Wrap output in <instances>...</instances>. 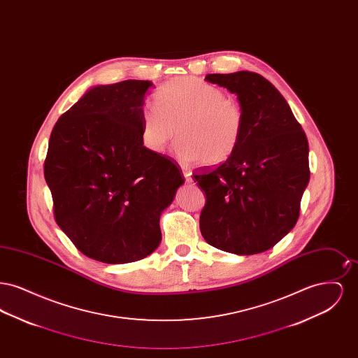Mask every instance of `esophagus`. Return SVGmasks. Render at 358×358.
Returning <instances> with one entry per match:
<instances>
[{
  "instance_id": "obj_1",
  "label": "esophagus",
  "mask_w": 358,
  "mask_h": 358,
  "mask_svg": "<svg viewBox=\"0 0 358 358\" xmlns=\"http://www.w3.org/2000/svg\"><path fill=\"white\" fill-rule=\"evenodd\" d=\"M182 174H184V177H185L187 182H189V184H192V182H193V178H192V176H190V171H187V169H184V171H182Z\"/></svg>"
}]
</instances>
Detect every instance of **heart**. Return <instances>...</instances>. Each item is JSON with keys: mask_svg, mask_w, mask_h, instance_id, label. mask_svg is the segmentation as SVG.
I'll return each mask as SVG.
<instances>
[{"mask_svg": "<svg viewBox=\"0 0 358 358\" xmlns=\"http://www.w3.org/2000/svg\"><path fill=\"white\" fill-rule=\"evenodd\" d=\"M155 107L142 111V141L161 153L180 133L176 155L185 164L227 162L241 142L244 114L216 85L193 76L176 78L154 94Z\"/></svg>", "mask_w": 358, "mask_h": 358, "instance_id": "1", "label": "heart"}]
</instances>
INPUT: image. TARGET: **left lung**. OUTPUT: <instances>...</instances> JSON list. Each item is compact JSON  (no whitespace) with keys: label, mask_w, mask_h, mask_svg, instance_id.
Returning a JSON list of instances; mask_svg holds the SVG:
<instances>
[{"label":"left lung","mask_w":358,"mask_h":358,"mask_svg":"<svg viewBox=\"0 0 358 358\" xmlns=\"http://www.w3.org/2000/svg\"><path fill=\"white\" fill-rule=\"evenodd\" d=\"M205 80L238 95L244 133L234 155L194 173L206 201L205 241L236 255L264 252L298 222L310 180L306 134L282 94L256 72L209 73Z\"/></svg>","instance_id":"left-lung-1"}]
</instances>
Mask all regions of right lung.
I'll use <instances>...</instances> for the list:
<instances>
[{
	"label": "right lung",
	"instance_id": "obj_1",
	"mask_svg": "<svg viewBox=\"0 0 358 358\" xmlns=\"http://www.w3.org/2000/svg\"><path fill=\"white\" fill-rule=\"evenodd\" d=\"M149 80L87 91L52 130L44 177L57 225L85 256L123 264L161 243L159 216L184 184L182 171L143 146Z\"/></svg>",
	"mask_w": 358,
	"mask_h": 358
}]
</instances>
